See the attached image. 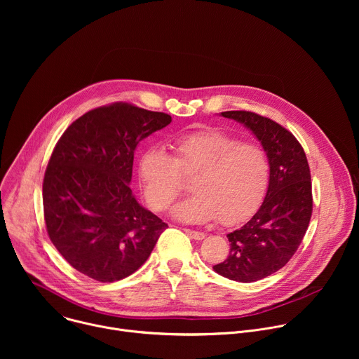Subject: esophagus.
Segmentation results:
<instances>
[{
	"instance_id": "obj_1",
	"label": "esophagus",
	"mask_w": 359,
	"mask_h": 359,
	"mask_svg": "<svg viewBox=\"0 0 359 359\" xmlns=\"http://www.w3.org/2000/svg\"><path fill=\"white\" fill-rule=\"evenodd\" d=\"M184 231L194 240H203L204 237H206V234L201 233V231H196V230H190V229H184Z\"/></svg>"
}]
</instances>
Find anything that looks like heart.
Here are the masks:
<instances>
[{"label":"heart","mask_w":359,"mask_h":359,"mask_svg":"<svg viewBox=\"0 0 359 359\" xmlns=\"http://www.w3.org/2000/svg\"><path fill=\"white\" fill-rule=\"evenodd\" d=\"M172 156L149 149L140 156L143 193L156 212L166 210L191 179L193 196L173 208V217L191 224L215 219L233 226L262 204L270 184V159L264 147L220 129L182 135L170 143Z\"/></svg>","instance_id":"heart-1"}]
</instances>
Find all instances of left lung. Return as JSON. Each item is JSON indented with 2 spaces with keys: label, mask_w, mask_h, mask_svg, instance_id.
Instances as JSON below:
<instances>
[{
  "label": "left lung",
  "mask_w": 359,
  "mask_h": 359,
  "mask_svg": "<svg viewBox=\"0 0 359 359\" xmlns=\"http://www.w3.org/2000/svg\"><path fill=\"white\" fill-rule=\"evenodd\" d=\"M244 125L270 159V184L260 209L227 234L229 257L213 269L238 283H254L283 269L301 244L313 213L311 173L295 136L277 122L248 111L220 114Z\"/></svg>",
  "instance_id": "left-lung-1"
}]
</instances>
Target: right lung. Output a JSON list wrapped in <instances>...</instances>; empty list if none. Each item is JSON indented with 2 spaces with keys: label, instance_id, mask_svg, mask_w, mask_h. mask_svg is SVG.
Wrapping results in <instances>:
<instances>
[{
  "label": "right lung",
  "instance_id": "obj_1",
  "mask_svg": "<svg viewBox=\"0 0 359 359\" xmlns=\"http://www.w3.org/2000/svg\"><path fill=\"white\" fill-rule=\"evenodd\" d=\"M172 116L125 102L92 109L58 140L43 176L48 236L79 273L100 283L133 274L168 224L129 186L140 140Z\"/></svg>",
  "mask_w": 359,
  "mask_h": 359
}]
</instances>
